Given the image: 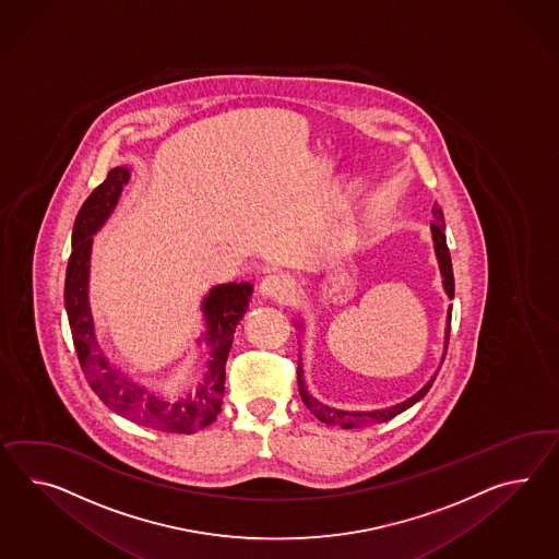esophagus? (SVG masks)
<instances>
[{
  "mask_svg": "<svg viewBox=\"0 0 559 559\" xmlns=\"http://www.w3.org/2000/svg\"><path fill=\"white\" fill-rule=\"evenodd\" d=\"M260 293L264 297H269V299L285 300L288 297V293H290V281H288V276H285V274H266L262 278V283H260Z\"/></svg>",
  "mask_w": 559,
  "mask_h": 559,
  "instance_id": "esophagus-1",
  "label": "esophagus"
}]
</instances>
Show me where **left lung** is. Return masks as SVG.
<instances>
[{
	"instance_id": "1",
	"label": "left lung",
	"mask_w": 559,
	"mask_h": 559,
	"mask_svg": "<svg viewBox=\"0 0 559 559\" xmlns=\"http://www.w3.org/2000/svg\"><path fill=\"white\" fill-rule=\"evenodd\" d=\"M432 216L435 219L430 222V234H432V242H435V254L438 260V269H440V276H442V286H444V293L449 295V299L454 297V276H452V262H450L449 246H447V234H444V214H442V207H438V204L432 205ZM450 314H452V307H449V317H447V329H444V355H447V347H449L450 337ZM302 333V321L295 323ZM444 355H442V361H444ZM440 368L436 369L435 376L430 380L424 383L423 388L414 395H409L408 400L394 404V406H388V408L380 409H366V412H359V409H340L331 408L328 404L319 402L317 397L309 394L307 385H305V378H302V364H300L299 357V369H297V380H299V392L305 406L313 412L314 416L321 420V423L329 424V426H340V428H361V426H368V424H380L394 418L397 414H402L404 409L412 408L416 402H420L424 395L428 394V390L432 388L436 376H438Z\"/></svg>"
}]
</instances>
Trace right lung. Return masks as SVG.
I'll list each match as a JSON object with an SVG mask.
<instances>
[{
  "label": "right lung",
  "mask_w": 559,
  "mask_h": 559,
  "mask_svg": "<svg viewBox=\"0 0 559 559\" xmlns=\"http://www.w3.org/2000/svg\"><path fill=\"white\" fill-rule=\"evenodd\" d=\"M129 179L131 169L127 165L112 167L107 179L86 198L74 219L72 252L64 281V307L74 349L91 388L115 414L155 430L193 435L214 423L222 409L226 359L236 325L245 317L254 286L250 283L216 285L202 299L200 311L204 331L198 337V345H204L207 364L195 390L183 395L159 394L123 373V369L105 355L96 337L88 283L95 234L115 212Z\"/></svg>",
  "instance_id": "obj_1"
}]
</instances>
